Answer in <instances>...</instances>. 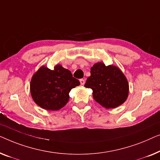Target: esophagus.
Masks as SVG:
<instances>
[{"label":"esophagus","mask_w":160,"mask_h":160,"mask_svg":"<svg viewBox=\"0 0 160 160\" xmlns=\"http://www.w3.org/2000/svg\"><path fill=\"white\" fill-rule=\"evenodd\" d=\"M80 84L82 85H83L85 84V80L84 79H80Z\"/></svg>","instance_id":"obj_1"}]
</instances>
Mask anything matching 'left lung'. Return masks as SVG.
<instances>
[{"mask_svg":"<svg viewBox=\"0 0 160 160\" xmlns=\"http://www.w3.org/2000/svg\"><path fill=\"white\" fill-rule=\"evenodd\" d=\"M85 88L93 90L96 102L107 109L116 108L124 103L129 92V85L124 74L118 67L98 62L91 68Z\"/></svg>","mask_w":160,"mask_h":160,"instance_id":"8db88e82","label":"left lung"}]
</instances>
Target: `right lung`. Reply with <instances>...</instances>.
<instances>
[{"mask_svg": "<svg viewBox=\"0 0 160 160\" xmlns=\"http://www.w3.org/2000/svg\"><path fill=\"white\" fill-rule=\"evenodd\" d=\"M80 84L71 72L57 64L53 70L42 66L33 75L30 93L34 102L47 110H58L68 102L69 93Z\"/></svg>", "mask_w": 160, "mask_h": 160, "instance_id": "obj_1", "label": "right lung"}]
</instances>
